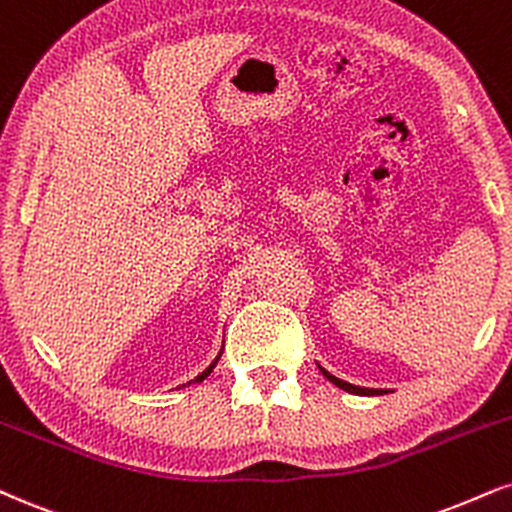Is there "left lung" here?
Here are the masks:
<instances>
[{"mask_svg": "<svg viewBox=\"0 0 512 512\" xmlns=\"http://www.w3.org/2000/svg\"><path fill=\"white\" fill-rule=\"evenodd\" d=\"M317 367H319V372H322L324 377L331 381V384L338 386V389L348 391V393H355V396H381V393H386V389H365V386H355V384H348V381L338 379V377H334V374H329V372H326V369H324L322 365H317Z\"/></svg>", "mask_w": 512, "mask_h": 512, "instance_id": "8db88e82", "label": "left lung"}]
</instances>
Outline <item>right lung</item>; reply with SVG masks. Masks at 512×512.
Segmentation results:
<instances>
[{
  "label": "right lung",
  "mask_w": 512,
  "mask_h": 512,
  "mask_svg": "<svg viewBox=\"0 0 512 512\" xmlns=\"http://www.w3.org/2000/svg\"><path fill=\"white\" fill-rule=\"evenodd\" d=\"M219 357H221V353L217 355V357H214V362H212V365H209L207 369H205V372H202V374H197V377L193 379V381H188V384H197V381H202V379H207L209 377V374H212V369L214 367H217V362H219ZM183 386H186V384H183Z\"/></svg>",
  "instance_id": "obj_1"
}]
</instances>
